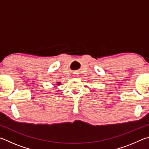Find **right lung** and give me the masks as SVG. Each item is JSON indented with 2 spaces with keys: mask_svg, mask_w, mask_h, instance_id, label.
<instances>
[{
  "mask_svg": "<svg viewBox=\"0 0 149 149\" xmlns=\"http://www.w3.org/2000/svg\"><path fill=\"white\" fill-rule=\"evenodd\" d=\"M60 84H61V82H57V84H56V85H60ZM55 88H56V87H55Z\"/></svg>",
  "mask_w": 149,
  "mask_h": 149,
  "instance_id": "obj_1",
  "label": "right lung"
}]
</instances>
